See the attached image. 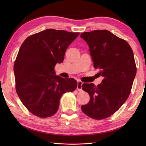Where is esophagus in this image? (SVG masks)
Masks as SVG:
<instances>
[{
  "instance_id": "esophagus-1",
  "label": "esophagus",
  "mask_w": 146,
  "mask_h": 146,
  "mask_svg": "<svg viewBox=\"0 0 146 146\" xmlns=\"http://www.w3.org/2000/svg\"><path fill=\"white\" fill-rule=\"evenodd\" d=\"M83 83L81 81L78 82V85H77L76 89L78 90V91H82V85H83Z\"/></svg>"
}]
</instances>
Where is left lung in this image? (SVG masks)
Here are the masks:
<instances>
[{
    "label": "left lung",
    "mask_w": 146,
    "mask_h": 146,
    "mask_svg": "<svg viewBox=\"0 0 146 146\" xmlns=\"http://www.w3.org/2000/svg\"><path fill=\"white\" fill-rule=\"evenodd\" d=\"M80 37L89 46L94 68L104 77L97 86L82 85L90 100L82 110L92 119H106L119 109L131 93L137 71L134 53L127 42L107 30L83 33Z\"/></svg>",
    "instance_id": "8db88e82"
}]
</instances>
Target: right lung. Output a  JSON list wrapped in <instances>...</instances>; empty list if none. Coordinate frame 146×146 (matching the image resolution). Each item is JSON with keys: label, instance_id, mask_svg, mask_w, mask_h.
Wrapping results in <instances>:
<instances>
[{"label": "right lung", "instance_id": "1", "mask_svg": "<svg viewBox=\"0 0 146 146\" xmlns=\"http://www.w3.org/2000/svg\"><path fill=\"white\" fill-rule=\"evenodd\" d=\"M79 34L48 29L29 36L22 44L14 65L15 88L33 114L53 115L63 94L77 87L75 79L55 75L54 67L63 61L66 49Z\"/></svg>", "mask_w": 146, "mask_h": 146}]
</instances>
